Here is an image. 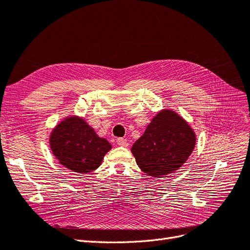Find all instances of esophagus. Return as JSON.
Returning <instances> with one entry per match:
<instances>
[{
    "label": "esophagus",
    "instance_id": "1",
    "mask_svg": "<svg viewBox=\"0 0 250 250\" xmlns=\"http://www.w3.org/2000/svg\"><path fill=\"white\" fill-rule=\"evenodd\" d=\"M117 145L120 146H124V147H126L127 146H129L126 139H125V138H118L117 139Z\"/></svg>",
    "mask_w": 250,
    "mask_h": 250
}]
</instances>
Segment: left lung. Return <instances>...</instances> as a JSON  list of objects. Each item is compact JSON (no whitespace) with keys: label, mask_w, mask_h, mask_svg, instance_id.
<instances>
[{"label":"left lung","mask_w":250,"mask_h":250,"mask_svg":"<svg viewBox=\"0 0 250 250\" xmlns=\"http://www.w3.org/2000/svg\"><path fill=\"white\" fill-rule=\"evenodd\" d=\"M196 133L172 109H162L152 118L131 152L142 172L165 177L180 168L196 146Z\"/></svg>","instance_id":"8db88e82"}]
</instances>
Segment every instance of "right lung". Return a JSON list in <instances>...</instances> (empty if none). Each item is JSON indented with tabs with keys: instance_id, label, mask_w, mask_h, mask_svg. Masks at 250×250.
<instances>
[{
	"instance_id": "right-lung-1",
	"label": "right lung",
	"mask_w": 250,
	"mask_h": 250,
	"mask_svg": "<svg viewBox=\"0 0 250 250\" xmlns=\"http://www.w3.org/2000/svg\"><path fill=\"white\" fill-rule=\"evenodd\" d=\"M49 146L62 167L78 174L91 173L101 167L104 155L112 148L83 117L76 115L62 118L53 127Z\"/></svg>"
}]
</instances>
